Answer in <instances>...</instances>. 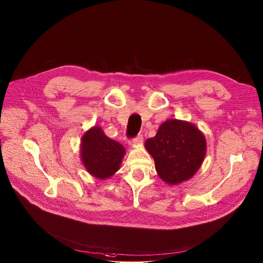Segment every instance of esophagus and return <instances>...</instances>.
I'll list each match as a JSON object with an SVG mask.
<instances>
[{"mask_svg": "<svg viewBox=\"0 0 263 263\" xmlns=\"http://www.w3.org/2000/svg\"><path fill=\"white\" fill-rule=\"evenodd\" d=\"M143 141H144V137H143V135L139 134L136 138L130 139V140H129V145H132V146H137V145L142 144V143H143Z\"/></svg>", "mask_w": 263, "mask_h": 263, "instance_id": "esophagus-1", "label": "esophagus"}]
</instances>
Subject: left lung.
Listing matches in <instances>:
<instances>
[{
    "label": "left lung",
    "instance_id": "left-lung-1",
    "mask_svg": "<svg viewBox=\"0 0 263 263\" xmlns=\"http://www.w3.org/2000/svg\"><path fill=\"white\" fill-rule=\"evenodd\" d=\"M145 147L155 161L162 180L179 184L191 178L199 169L205 156L204 136L193 124L170 119L162 123L154 138Z\"/></svg>",
    "mask_w": 263,
    "mask_h": 263
}]
</instances>
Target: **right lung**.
Instances as JSON below:
<instances>
[{
  "mask_svg": "<svg viewBox=\"0 0 263 263\" xmlns=\"http://www.w3.org/2000/svg\"><path fill=\"white\" fill-rule=\"evenodd\" d=\"M125 149L107 138L99 126L86 132L82 138L81 157L90 174L99 179L113 175L120 166Z\"/></svg>",
  "mask_w": 263,
  "mask_h": 263,
  "instance_id": "right-lung-1",
  "label": "right lung"
}]
</instances>
